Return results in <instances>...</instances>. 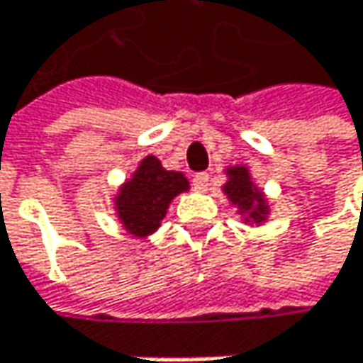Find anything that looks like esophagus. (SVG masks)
<instances>
[{
  "mask_svg": "<svg viewBox=\"0 0 363 363\" xmlns=\"http://www.w3.org/2000/svg\"><path fill=\"white\" fill-rule=\"evenodd\" d=\"M193 189L195 191H206L208 186H210V174H206V172H199V174H195L193 177Z\"/></svg>",
  "mask_w": 363,
  "mask_h": 363,
  "instance_id": "34e87169",
  "label": "esophagus"
}]
</instances>
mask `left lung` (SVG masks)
Masks as SVG:
<instances>
[{"label":"left lung","mask_w":363,"mask_h":363,"mask_svg":"<svg viewBox=\"0 0 363 363\" xmlns=\"http://www.w3.org/2000/svg\"><path fill=\"white\" fill-rule=\"evenodd\" d=\"M229 181L223 186L231 203L240 208L242 214H246V223H262L269 214V206L262 197V193L254 186L252 179L248 174V168L235 166L227 170Z\"/></svg>","instance_id":"left-lung-1"}]
</instances>
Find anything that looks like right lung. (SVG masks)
Masks as SVG:
<instances>
[{
  "label": "right lung",
  "instance_id": "right-lung-1",
  "mask_svg": "<svg viewBox=\"0 0 363 363\" xmlns=\"http://www.w3.org/2000/svg\"><path fill=\"white\" fill-rule=\"evenodd\" d=\"M186 189L189 181L181 172L166 170L157 157L147 155L115 197L117 216L128 233L147 238L164 220L170 201Z\"/></svg>",
  "mask_w": 363,
  "mask_h": 363
}]
</instances>
